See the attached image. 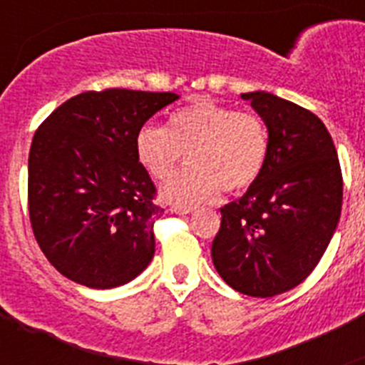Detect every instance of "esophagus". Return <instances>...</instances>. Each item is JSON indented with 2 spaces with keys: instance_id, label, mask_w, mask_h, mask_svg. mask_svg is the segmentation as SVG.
<instances>
[{
  "instance_id": "obj_1",
  "label": "esophagus",
  "mask_w": 365,
  "mask_h": 365,
  "mask_svg": "<svg viewBox=\"0 0 365 365\" xmlns=\"http://www.w3.org/2000/svg\"><path fill=\"white\" fill-rule=\"evenodd\" d=\"M173 212L180 215H186V214H192L193 212V206H185V205H175L173 206Z\"/></svg>"
}]
</instances>
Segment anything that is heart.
Listing matches in <instances>:
<instances>
[{"mask_svg": "<svg viewBox=\"0 0 365 365\" xmlns=\"http://www.w3.org/2000/svg\"><path fill=\"white\" fill-rule=\"evenodd\" d=\"M135 151L150 177L166 180L185 160L192 166L164 186L173 202H201L219 188L237 193L259 179L269 155V131L256 113L199 100L173 111L168 125L138 130Z\"/></svg>", "mask_w": 365, "mask_h": 365, "instance_id": "heart-1", "label": "heart"}]
</instances>
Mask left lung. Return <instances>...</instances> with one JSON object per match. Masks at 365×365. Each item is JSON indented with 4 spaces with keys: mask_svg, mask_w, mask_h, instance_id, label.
<instances>
[{
    "mask_svg": "<svg viewBox=\"0 0 365 365\" xmlns=\"http://www.w3.org/2000/svg\"><path fill=\"white\" fill-rule=\"evenodd\" d=\"M269 130L259 179L221 208L212 261L241 294L270 298L307 278L324 256L341 212L340 160L324 122L265 91L243 93Z\"/></svg>",
    "mask_w": 365,
    "mask_h": 365,
    "instance_id": "left-lung-1",
    "label": "left lung"
}]
</instances>
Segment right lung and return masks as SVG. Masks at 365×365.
<instances>
[{"mask_svg":"<svg viewBox=\"0 0 365 365\" xmlns=\"http://www.w3.org/2000/svg\"><path fill=\"white\" fill-rule=\"evenodd\" d=\"M175 93L104 89L73 96L34 133L29 153V217L41 252L71 282L124 285L155 254L164 214L135 138Z\"/></svg>","mask_w":365,"mask_h":365,"instance_id":"right-lung-1","label":"right lung"}]
</instances>
